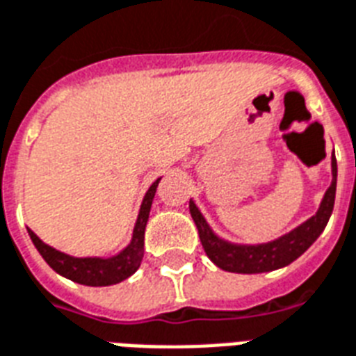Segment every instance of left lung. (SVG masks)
Wrapping results in <instances>:
<instances>
[{
    "label": "left lung",
    "mask_w": 356,
    "mask_h": 356,
    "mask_svg": "<svg viewBox=\"0 0 356 356\" xmlns=\"http://www.w3.org/2000/svg\"><path fill=\"white\" fill-rule=\"evenodd\" d=\"M336 176H338V169H336V158L332 154V184L325 193L318 213L307 222H302L301 227H297L293 232L264 245H234L217 238L191 200L189 211H191L193 221L197 225L200 243H202L208 258L225 271L247 273V275L273 271V269L288 266L297 260L319 238V234L323 232L329 222V217L334 208Z\"/></svg>",
    "instance_id": "8db88e82"
}]
</instances>
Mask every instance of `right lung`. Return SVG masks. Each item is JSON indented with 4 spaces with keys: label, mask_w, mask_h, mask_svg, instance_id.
<instances>
[{
    "label": "right lung",
    "mask_w": 356,
    "mask_h": 356,
    "mask_svg": "<svg viewBox=\"0 0 356 356\" xmlns=\"http://www.w3.org/2000/svg\"><path fill=\"white\" fill-rule=\"evenodd\" d=\"M158 184L159 178L150 186L148 193L143 198L131 243L115 258H109V260L72 258V256L63 254L59 250H55L54 247L44 243L33 230H29V236H31L33 243H35L38 252L42 254L44 260L48 261V266L63 277L70 278L78 284H85V286H111V284L122 282L124 278H128L129 275L137 271V267L140 266L143 256H145V227H147L148 213H150V206H152Z\"/></svg>",
    "instance_id": "add662e5"
}]
</instances>
